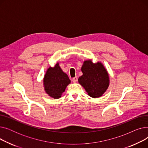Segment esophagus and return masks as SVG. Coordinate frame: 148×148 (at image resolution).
Listing matches in <instances>:
<instances>
[{"mask_svg": "<svg viewBox=\"0 0 148 148\" xmlns=\"http://www.w3.org/2000/svg\"><path fill=\"white\" fill-rule=\"evenodd\" d=\"M73 82H74V83H76L77 82V80H78V78H77V77L76 76V77H74V78H73Z\"/></svg>", "mask_w": 148, "mask_h": 148, "instance_id": "obj_1", "label": "esophagus"}]
</instances>
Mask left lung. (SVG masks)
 <instances>
[{"label":"left lung","mask_w":148,"mask_h":148,"mask_svg":"<svg viewBox=\"0 0 148 148\" xmlns=\"http://www.w3.org/2000/svg\"><path fill=\"white\" fill-rule=\"evenodd\" d=\"M83 75L79 83L92 98L101 97L109 86L110 80L107 69L101 62L93 63L90 59L85 60L82 66Z\"/></svg>","instance_id":"obj_1"}]
</instances>
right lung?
I'll return each instance as SVG.
<instances>
[{
  "mask_svg": "<svg viewBox=\"0 0 148 148\" xmlns=\"http://www.w3.org/2000/svg\"><path fill=\"white\" fill-rule=\"evenodd\" d=\"M71 83L68 75L64 73L57 63L54 67H49L44 75L43 84L45 92L51 98L61 97L68 85Z\"/></svg>",
  "mask_w": 148,
  "mask_h": 148,
  "instance_id": "add662e5",
  "label": "right lung"
}]
</instances>
